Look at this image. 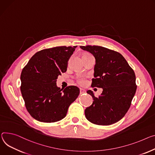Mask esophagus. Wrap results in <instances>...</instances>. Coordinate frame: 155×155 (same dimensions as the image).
<instances>
[{"mask_svg": "<svg viewBox=\"0 0 155 155\" xmlns=\"http://www.w3.org/2000/svg\"><path fill=\"white\" fill-rule=\"evenodd\" d=\"M80 94H83V93H86V91L84 90V89H82V88H80Z\"/></svg>", "mask_w": 155, "mask_h": 155, "instance_id": "esophagus-1", "label": "esophagus"}]
</instances>
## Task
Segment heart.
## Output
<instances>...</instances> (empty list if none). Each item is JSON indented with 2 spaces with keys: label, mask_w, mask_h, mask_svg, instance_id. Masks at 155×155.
I'll list each match as a JSON object with an SVG mask.
<instances>
[{
  "label": "heart",
  "mask_w": 155,
  "mask_h": 155,
  "mask_svg": "<svg viewBox=\"0 0 155 155\" xmlns=\"http://www.w3.org/2000/svg\"><path fill=\"white\" fill-rule=\"evenodd\" d=\"M77 81L79 84H80V85H84V84H85V83H86V80H85V78L84 77L79 76L77 78Z\"/></svg>",
  "instance_id": "b5f03b06"
}]
</instances>
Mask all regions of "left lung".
I'll return each instance as SVG.
<instances>
[{
    "label": "left lung",
    "mask_w": 155,
    "mask_h": 155,
    "mask_svg": "<svg viewBox=\"0 0 155 155\" xmlns=\"http://www.w3.org/2000/svg\"><path fill=\"white\" fill-rule=\"evenodd\" d=\"M80 48L92 54L96 60L91 87L103 88L97 97L87 91L94 101L85 110L86 118L96 125L113 124L124 117L131 105L137 90L134 71L116 51L98 46Z\"/></svg>",
    "instance_id": "left-lung-1"
}]
</instances>
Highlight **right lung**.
<instances>
[{
    "instance_id": "add662e5",
    "label": "right lung",
    "mask_w": 155,
    "mask_h": 155,
    "mask_svg": "<svg viewBox=\"0 0 155 155\" xmlns=\"http://www.w3.org/2000/svg\"><path fill=\"white\" fill-rule=\"evenodd\" d=\"M77 46H59L36 52L23 68L20 90L30 114L43 122L64 119L69 106L79 95L75 86L61 89L59 75L67 71L68 61Z\"/></svg>"
}]
</instances>
